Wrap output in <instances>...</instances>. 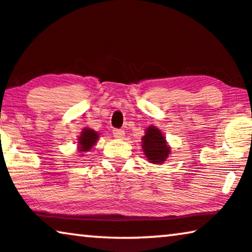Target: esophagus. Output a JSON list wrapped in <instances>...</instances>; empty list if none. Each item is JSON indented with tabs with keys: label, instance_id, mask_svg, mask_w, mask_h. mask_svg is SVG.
<instances>
[{
	"label": "esophagus",
	"instance_id": "34e87169",
	"mask_svg": "<svg viewBox=\"0 0 252 252\" xmlns=\"http://www.w3.org/2000/svg\"><path fill=\"white\" fill-rule=\"evenodd\" d=\"M113 136L118 138V139H122V138L125 137V131L122 129H114L113 130Z\"/></svg>",
	"mask_w": 252,
	"mask_h": 252
}]
</instances>
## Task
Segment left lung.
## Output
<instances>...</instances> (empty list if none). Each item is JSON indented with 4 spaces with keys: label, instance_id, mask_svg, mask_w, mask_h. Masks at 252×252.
Masks as SVG:
<instances>
[{
    "label": "left lung",
    "instance_id": "1",
    "mask_svg": "<svg viewBox=\"0 0 252 252\" xmlns=\"http://www.w3.org/2000/svg\"><path fill=\"white\" fill-rule=\"evenodd\" d=\"M143 140V151L148 161L154 164H162L170 154V146L166 144L165 137L157 126H151L146 129Z\"/></svg>",
    "mask_w": 252,
    "mask_h": 252
}]
</instances>
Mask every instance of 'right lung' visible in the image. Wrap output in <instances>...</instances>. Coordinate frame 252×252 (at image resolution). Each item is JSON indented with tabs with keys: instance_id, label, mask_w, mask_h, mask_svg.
Here are the masks:
<instances>
[{
	"instance_id": "add662e5",
	"label": "right lung",
	"mask_w": 252,
	"mask_h": 252,
	"mask_svg": "<svg viewBox=\"0 0 252 252\" xmlns=\"http://www.w3.org/2000/svg\"><path fill=\"white\" fill-rule=\"evenodd\" d=\"M98 138V132H95V131L92 129H89V127H84L82 132H81V136L79 137V141H77V144H79L77 150H79L81 153L90 152L91 148L94 146L95 143H97Z\"/></svg>"
}]
</instances>
